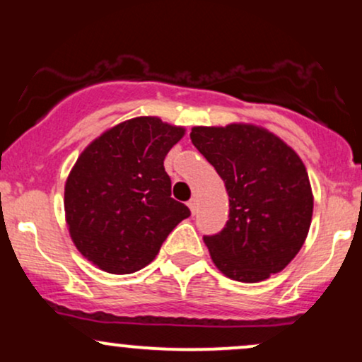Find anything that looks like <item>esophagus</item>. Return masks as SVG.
Here are the masks:
<instances>
[{
    "label": "esophagus",
    "mask_w": 362,
    "mask_h": 362,
    "mask_svg": "<svg viewBox=\"0 0 362 362\" xmlns=\"http://www.w3.org/2000/svg\"><path fill=\"white\" fill-rule=\"evenodd\" d=\"M187 206H189L190 213L195 214V211H197V199H190V201L187 202Z\"/></svg>",
    "instance_id": "1"
}]
</instances>
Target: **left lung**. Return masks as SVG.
I'll use <instances>...</instances> for the list:
<instances>
[{
    "label": "left lung",
    "mask_w": 362,
    "mask_h": 362,
    "mask_svg": "<svg viewBox=\"0 0 362 362\" xmlns=\"http://www.w3.org/2000/svg\"><path fill=\"white\" fill-rule=\"evenodd\" d=\"M194 146L223 178L230 219L204 236L219 272L260 282L281 272L308 236L313 192L305 163L279 136L248 122L195 126Z\"/></svg>",
    "instance_id": "left-lung-1"
}]
</instances>
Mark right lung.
<instances>
[{
	"label": "right lung",
	"mask_w": 362,
	"mask_h": 362,
	"mask_svg": "<svg viewBox=\"0 0 362 362\" xmlns=\"http://www.w3.org/2000/svg\"><path fill=\"white\" fill-rule=\"evenodd\" d=\"M185 127L141 115L103 131L66 178L64 216L78 252L109 274L138 272L155 260L170 231L189 218L172 199L167 153Z\"/></svg>",
	"instance_id": "obj_1"
}]
</instances>
